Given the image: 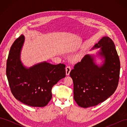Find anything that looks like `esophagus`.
I'll return each mask as SVG.
<instances>
[{"instance_id":"obj_1","label":"esophagus","mask_w":127,"mask_h":127,"mask_svg":"<svg viewBox=\"0 0 127 127\" xmlns=\"http://www.w3.org/2000/svg\"><path fill=\"white\" fill-rule=\"evenodd\" d=\"M71 67L69 66H68L66 68V75H69L70 74V72L71 71Z\"/></svg>"}]
</instances>
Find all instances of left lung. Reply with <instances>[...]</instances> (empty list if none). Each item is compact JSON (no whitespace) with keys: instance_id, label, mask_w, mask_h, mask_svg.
Returning <instances> with one entry per match:
<instances>
[{"instance_id":"1","label":"left lung","mask_w":127,"mask_h":127,"mask_svg":"<svg viewBox=\"0 0 127 127\" xmlns=\"http://www.w3.org/2000/svg\"><path fill=\"white\" fill-rule=\"evenodd\" d=\"M101 48L99 54L104 63L98 67L90 55L75 64L70 76L74 83V98L80 107L98 105L111 96L118 85L120 62L113 41L104 36L93 49Z\"/></svg>"}]
</instances>
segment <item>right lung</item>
Masks as SVG:
<instances>
[{"label":"right lung","mask_w":127,"mask_h":127,"mask_svg":"<svg viewBox=\"0 0 127 127\" xmlns=\"http://www.w3.org/2000/svg\"><path fill=\"white\" fill-rule=\"evenodd\" d=\"M24 42L23 35L14 41L7 60L6 75L10 91L17 100L26 105L43 107L51 100L52 87L66 77V66L43 62L26 68L20 60Z\"/></svg>","instance_id":"add662e5"}]
</instances>
